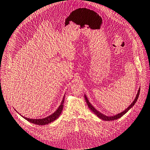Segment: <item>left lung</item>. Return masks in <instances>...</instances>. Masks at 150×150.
I'll return each mask as SVG.
<instances>
[{"label": "left lung", "mask_w": 150, "mask_h": 150, "mask_svg": "<svg viewBox=\"0 0 150 150\" xmlns=\"http://www.w3.org/2000/svg\"><path fill=\"white\" fill-rule=\"evenodd\" d=\"M139 94H140V88L139 89V90H138V92H137V94L136 96V98L135 99H134V101L132 102V103L125 110L123 111V112H122L121 113H119V114H117L116 115H114V116H105L103 114L101 113L100 112H99V111L98 110H96V108L93 107L92 105H91L90 103L89 102L88 99L87 97L86 96V95H84V98L85 99H86V103L88 105V106L90 109L92 110V112H93V113H94L96 115H97V116L99 117V118H101L102 120H105V121H112V120H117L118 119L120 118H121V117L122 116H124V114L127 112V111L130 109V108H131L132 107H133L134 106V105L135 104V103L137 102L138 98H139Z\"/></svg>", "instance_id": "8db88e82"}]
</instances>
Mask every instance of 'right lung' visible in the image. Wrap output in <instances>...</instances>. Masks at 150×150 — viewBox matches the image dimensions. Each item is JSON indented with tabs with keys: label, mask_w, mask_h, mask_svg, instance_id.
<instances>
[{
	"label": "right lung",
	"mask_w": 150,
	"mask_h": 150,
	"mask_svg": "<svg viewBox=\"0 0 150 150\" xmlns=\"http://www.w3.org/2000/svg\"><path fill=\"white\" fill-rule=\"evenodd\" d=\"M64 97L62 99V101L61 102V104L59 106V107L58 108V109L55 111V112L52 114L51 115H50L49 116L46 117L45 118L43 119H30V118H27L26 117L23 116L25 120H27V121L30 122L32 124H36V125H46L48 124L49 123H51L52 122L54 121L55 120H57L59 116L60 115V114L62 113V111L63 110V107H64Z\"/></svg>",
	"instance_id": "obj_1"
}]
</instances>
